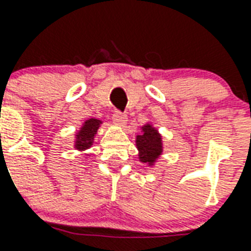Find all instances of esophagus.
I'll use <instances>...</instances> for the list:
<instances>
[{
  "label": "esophagus",
  "instance_id": "esophagus-1",
  "mask_svg": "<svg viewBox=\"0 0 251 251\" xmlns=\"http://www.w3.org/2000/svg\"><path fill=\"white\" fill-rule=\"evenodd\" d=\"M113 121L116 122L117 125L120 126H124L127 122V117H126L125 114L121 112H116L113 114Z\"/></svg>",
  "mask_w": 251,
  "mask_h": 251
}]
</instances>
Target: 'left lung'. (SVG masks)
Masks as SVG:
<instances>
[{"instance_id": "left-lung-1", "label": "left lung", "mask_w": 251, "mask_h": 251, "mask_svg": "<svg viewBox=\"0 0 251 251\" xmlns=\"http://www.w3.org/2000/svg\"><path fill=\"white\" fill-rule=\"evenodd\" d=\"M142 133L135 137V146L138 149V158L142 163L154 166L163 152V138L152 124L141 127Z\"/></svg>"}]
</instances>
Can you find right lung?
Segmentation results:
<instances>
[{
	"instance_id": "add662e5",
	"label": "right lung",
	"mask_w": 251,
	"mask_h": 251,
	"mask_svg": "<svg viewBox=\"0 0 251 251\" xmlns=\"http://www.w3.org/2000/svg\"><path fill=\"white\" fill-rule=\"evenodd\" d=\"M101 124L102 121L97 120V118H89L84 122L79 131L75 134V149L80 152H84L88 149H91Z\"/></svg>"
}]
</instances>
